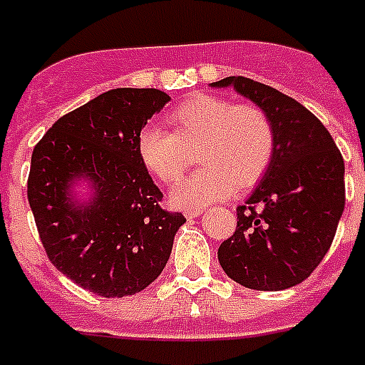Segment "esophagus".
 <instances>
[{"instance_id": "obj_1", "label": "esophagus", "mask_w": 365, "mask_h": 365, "mask_svg": "<svg viewBox=\"0 0 365 365\" xmlns=\"http://www.w3.org/2000/svg\"><path fill=\"white\" fill-rule=\"evenodd\" d=\"M200 213H202V210H187V212H185V217L195 219V217H198Z\"/></svg>"}]
</instances>
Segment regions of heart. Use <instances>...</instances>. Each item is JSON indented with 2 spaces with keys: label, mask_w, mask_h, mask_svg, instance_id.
Returning a JSON list of instances; mask_svg holds the SVG:
<instances>
[{
  "label": "heart",
  "mask_w": 365,
  "mask_h": 365,
  "mask_svg": "<svg viewBox=\"0 0 365 365\" xmlns=\"http://www.w3.org/2000/svg\"><path fill=\"white\" fill-rule=\"evenodd\" d=\"M174 131L150 123L138 133L136 150L144 167L167 185L180 182L198 150L202 170L173 191V204L202 210L223 202L240 187L250 189L268 173L275 152V129L260 106L198 96L168 114Z\"/></svg>",
  "instance_id": "heart-1"
}]
</instances>
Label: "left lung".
I'll return each mask as SVG.
<instances>
[{"mask_svg":"<svg viewBox=\"0 0 365 365\" xmlns=\"http://www.w3.org/2000/svg\"><path fill=\"white\" fill-rule=\"evenodd\" d=\"M234 88L260 106L275 129L268 173L238 206V227L217 251L230 279L255 290H283L307 279L328 253L345 208V163L317 115L292 97L245 76Z\"/></svg>","mask_w":365,"mask_h":365,"instance_id":"obj_1","label":"left lung"}]
</instances>
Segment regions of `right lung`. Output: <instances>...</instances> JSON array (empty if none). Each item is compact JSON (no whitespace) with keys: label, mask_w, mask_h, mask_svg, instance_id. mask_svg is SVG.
<instances>
[{"label":"right lung","mask_w":365,"mask_h":365,"mask_svg":"<svg viewBox=\"0 0 365 365\" xmlns=\"http://www.w3.org/2000/svg\"><path fill=\"white\" fill-rule=\"evenodd\" d=\"M170 97L115 88L61 115L31 155L28 200L50 262L82 289L123 298L159 277L185 223L159 206L136 138ZM84 179L91 198L78 201Z\"/></svg>","instance_id":"add662e5"}]
</instances>
